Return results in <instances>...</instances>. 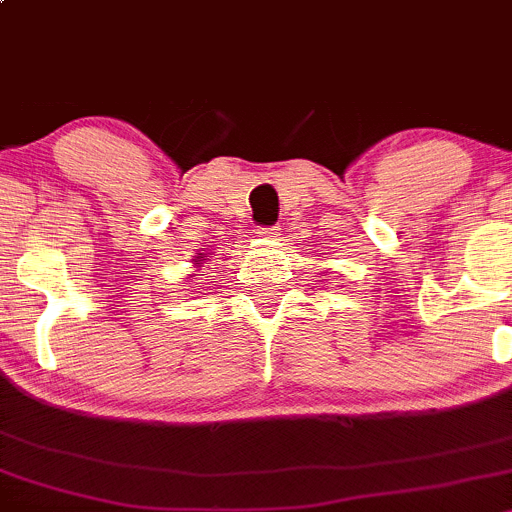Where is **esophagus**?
<instances>
[{
    "instance_id": "esophagus-1",
    "label": "esophagus",
    "mask_w": 512,
    "mask_h": 512,
    "mask_svg": "<svg viewBox=\"0 0 512 512\" xmlns=\"http://www.w3.org/2000/svg\"><path fill=\"white\" fill-rule=\"evenodd\" d=\"M260 235L265 240H277L279 238V228H277V225H272V228H260Z\"/></svg>"
}]
</instances>
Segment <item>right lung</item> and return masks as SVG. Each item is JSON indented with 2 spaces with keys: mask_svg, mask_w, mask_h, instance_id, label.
Masks as SVG:
<instances>
[{
  "mask_svg": "<svg viewBox=\"0 0 512 512\" xmlns=\"http://www.w3.org/2000/svg\"><path fill=\"white\" fill-rule=\"evenodd\" d=\"M206 257H208V252H196V260H193V265L201 267V265H203V260H206Z\"/></svg>",
  "mask_w": 512,
  "mask_h": 512,
  "instance_id": "1",
  "label": "right lung"
}]
</instances>
